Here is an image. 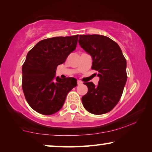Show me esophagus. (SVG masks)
Instances as JSON below:
<instances>
[{"label":"esophagus","instance_id":"1","mask_svg":"<svg viewBox=\"0 0 152 152\" xmlns=\"http://www.w3.org/2000/svg\"><path fill=\"white\" fill-rule=\"evenodd\" d=\"M77 83H78V84H80L82 83V82L80 80H77Z\"/></svg>","mask_w":152,"mask_h":152}]
</instances>
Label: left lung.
<instances>
[{"instance_id":"1","label":"left lung","mask_w":152,"mask_h":152,"mask_svg":"<svg viewBox=\"0 0 152 152\" xmlns=\"http://www.w3.org/2000/svg\"><path fill=\"white\" fill-rule=\"evenodd\" d=\"M78 43L91 56L92 69L97 71V86L84 82L88 92L82 97L89 113L102 115L111 110L119 101L127 81V61L119 45L101 35H80Z\"/></svg>"}]
</instances>
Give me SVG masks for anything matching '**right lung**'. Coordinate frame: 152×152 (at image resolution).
<instances>
[{"label": "right lung", "instance_id": "obj_1", "mask_svg": "<svg viewBox=\"0 0 152 152\" xmlns=\"http://www.w3.org/2000/svg\"><path fill=\"white\" fill-rule=\"evenodd\" d=\"M78 35L55 37L38 42L29 52L22 67V88L28 104L40 114L60 110L67 94L77 85L72 77L56 76V68L75 50Z\"/></svg>", "mask_w": 152, "mask_h": 152}]
</instances>
